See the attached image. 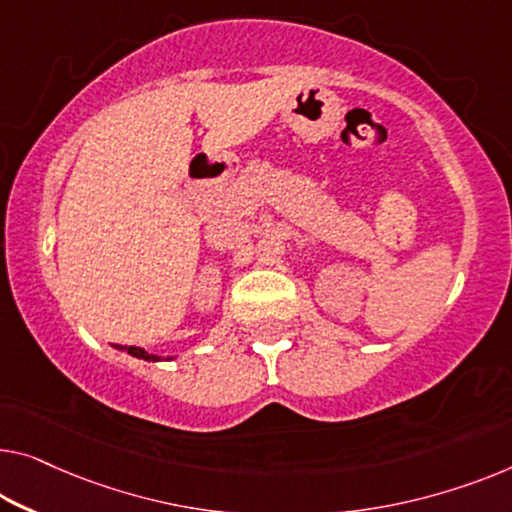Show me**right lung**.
<instances>
[{"label": "right lung", "instance_id": "obj_1", "mask_svg": "<svg viewBox=\"0 0 512 512\" xmlns=\"http://www.w3.org/2000/svg\"><path fill=\"white\" fill-rule=\"evenodd\" d=\"M114 349H119V352H128V354L135 356V358H142V361H154V363H158V361H172V358H174V356L149 354V352H144L142 347H121V345H114Z\"/></svg>", "mask_w": 512, "mask_h": 512}]
</instances>
